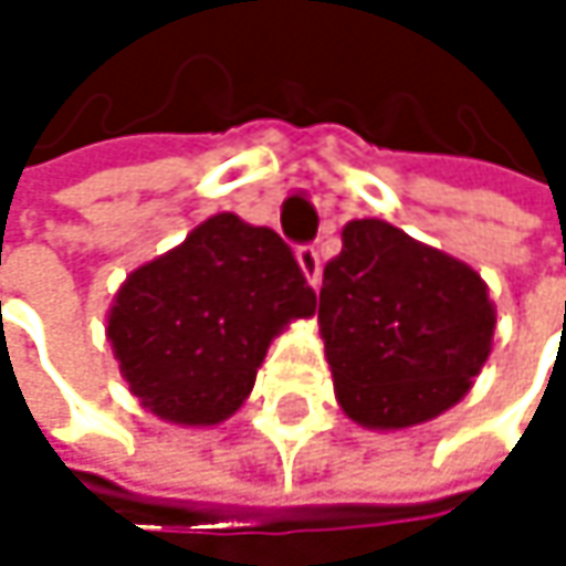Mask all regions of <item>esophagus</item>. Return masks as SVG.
I'll list each match as a JSON object with an SVG mask.
<instances>
[{
	"label": "esophagus",
	"mask_w": 566,
	"mask_h": 566,
	"mask_svg": "<svg viewBox=\"0 0 566 566\" xmlns=\"http://www.w3.org/2000/svg\"><path fill=\"white\" fill-rule=\"evenodd\" d=\"M297 265H301V272H304V279H307L311 287L321 284V255H317L314 245H301L297 249Z\"/></svg>",
	"instance_id": "obj_1"
}]
</instances>
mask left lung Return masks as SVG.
Here are the masks:
<instances>
[{"label":"left lung","instance_id":"1","mask_svg":"<svg viewBox=\"0 0 566 566\" xmlns=\"http://www.w3.org/2000/svg\"><path fill=\"white\" fill-rule=\"evenodd\" d=\"M340 239L317 304L340 409L384 432L442 416L492 354L489 284L384 219H354Z\"/></svg>","mask_w":566,"mask_h":566}]
</instances>
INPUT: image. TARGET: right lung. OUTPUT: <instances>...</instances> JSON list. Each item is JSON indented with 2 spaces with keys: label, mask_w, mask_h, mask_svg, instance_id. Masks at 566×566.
Here are the masks:
<instances>
[{
  "label": "right lung",
  "mask_w": 566,
  "mask_h": 566,
  "mask_svg": "<svg viewBox=\"0 0 566 566\" xmlns=\"http://www.w3.org/2000/svg\"><path fill=\"white\" fill-rule=\"evenodd\" d=\"M314 307L279 232L219 212L127 275L107 311V340L147 412L219 426L249 399L269 344Z\"/></svg>",
  "instance_id": "right-lung-1"
}]
</instances>
